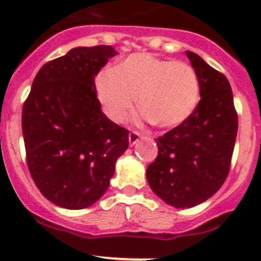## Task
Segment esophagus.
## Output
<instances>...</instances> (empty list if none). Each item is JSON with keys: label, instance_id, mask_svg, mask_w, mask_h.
<instances>
[{"label": "esophagus", "instance_id": "34e87169", "mask_svg": "<svg viewBox=\"0 0 261 261\" xmlns=\"http://www.w3.org/2000/svg\"><path fill=\"white\" fill-rule=\"evenodd\" d=\"M140 138H141V136H140V133L136 132V130H133V132H130V133H129V137H128L129 145H130V146H133V145H136L138 141H140Z\"/></svg>", "mask_w": 261, "mask_h": 261}]
</instances>
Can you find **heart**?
Here are the masks:
<instances>
[{"mask_svg":"<svg viewBox=\"0 0 261 261\" xmlns=\"http://www.w3.org/2000/svg\"><path fill=\"white\" fill-rule=\"evenodd\" d=\"M95 86L105 114L115 123H123L132 114L136 96L144 116L159 128L184 123L200 100L193 66L153 53H133L115 69H106Z\"/></svg>","mask_w":261,"mask_h":261,"instance_id":"obj_1","label":"heart"}]
</instances>
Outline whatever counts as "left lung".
<instances>
[{
	"mask_svg": "<svg viewBox=\"0 0 261 261\" xmlns=\"http://www.w3.org/2000/svg\"><path fill=\"white\" fill-rule=\"evenodd\" d=\"M186 55L199 75L201 99L184 123L156 138L158 155L146 170L151 191L175 208L206 201L222 187L238 132L227 78L199 55Z\"/></svg>",
	"mask_w": 261,
	"mask_h": 261,
	"instance_id": "left-lung-1",
	"label": "left lung"
}]
</instances>
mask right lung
<instances>
[{
    "label": "right lung",
    "instance_id": "right-lung-1",
    "mask_svg": "<svg viewBox=\"0 0 261 261\" xmlns=\"http://www.w3.org/2000/svg\"><path fill=\"white\" fill-rule=\"evenodd\" d=\"M116 55L111 45L78 47L41 66L22 111L30 174L41 195L66 209L98 201L128 149L129 130L100 110L95 75Z\"/></svg>",
    "mask_w": 261,
    "mask_h": 261
}]
</instances>
